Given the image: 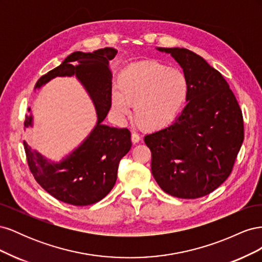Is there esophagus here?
I'll use <instances>...</instances> for the list:
<instances>
[{
	"label": "esophagus",
	"mask_w": 262,
	"mask_h": 262,
	"mask_svg": "<svg viewBox=\"0 0 262 262\" xmlns=\"http://www.w3.org/2000/svg\"><path fill=\"white\" fill-rule=\"evenodd\" d=\"M140 140H141V139H140V137H139V134H137V133H132V134H131V141L133 142L134 144L139 143Z\"/></svg>",
	"instance_id": "esophagus-1"
}]
</instances>
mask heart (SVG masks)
<instances>
[{"label": "heart", "mask_w": 262, "mask_h": 262, "mask_svg": "<svg viewBox=\"0 0 262 262\" xmlns=\"http://www.w3.org/2000/svg\"><path fill=\"white\" fill-rule=\"evenodd\" d=\"M110 104L115 115L132 117L141 128L158 131L168 126L184 108L189 82L182 71L148 60L129 66L118 75Z\"/></svg>", "instance_id": "1"}]
</instances>
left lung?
I'll list each match as a JSON object with an SVG mask.
<instances>
[{
	"mask_svg": "<svg viewBox=\"0 0 262 262\" xmlns=\"http://www.w3.org/2000/svg\"><path fill=\"white\" fill-rule=\"evenodd\" d=\"M170 54L189 82L187 105L171 124L149 133L153 177L181 199L211 193L231 175L244 141L243 114L225 78L185 48H156Z\"/></svg>",
	"mask_w": 262,
	"mask_h": 262,
	"instance_id": "1",
	"label": "left lung"
}]
</instances>
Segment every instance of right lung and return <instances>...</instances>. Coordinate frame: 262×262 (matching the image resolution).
Wrapping results in <instances>:
<instances>
[{"instance_id": "1", "label": "right lung", "mask_w": 262, "mask_h": 262, "mask_svg": "<svg viewBox=\"0 0 262 262\" xmlns=\"http://www.w3.org/2000/svg\"><path fill=\"white\" fill-rule=\"evenodd\" d=\"M118 50L102 48L93 52L75 51L61 64L39 78L35 91L54 77L75 76L96 110L97 121L80 145L59 162L51 161L24 141L27 162L37 182L55 199L73 205H90L100 201L116 184L118 165L131 148L128 129L109 126L102 121L110 109L113 73L109 60ZM26 116L25 130L34 126V116Z\"/></svg>"}]
</instances>
